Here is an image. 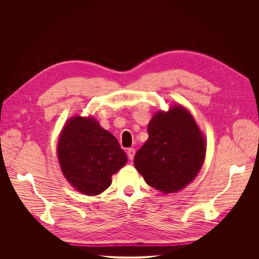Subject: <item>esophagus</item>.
Wrapping results in <instances>:
<instances>
[{"label": "esophagus", "instance_id": "obj_1", "mask_svg": "<svg viewBox=\"0 0 259 259\" xmlns=\"http://www.w3.org/2000/svg\"><path fill=\"white\" fill-rule=\"evenodd\" d=\"M134 155H135V149L134 148H128L127 149V156L130 160L134 159Z\"/></svg>", "mask_w": 259, "mask_h": 259}]
</instances>
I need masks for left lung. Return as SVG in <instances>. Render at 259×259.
I'll use <instances>...</instances> for the list:
<instances>
[{
	"mask_svg": "<svg viewBox=\"0 0 259 259\" xmlns=\"http://www.w3.org/2000/svg\"><path fill=\"white\" fill-rule=\"evenodd\" d=\"M149 138L136 152L134 165L154 189L171 193L197 176L205 158V140L183 107L158 112L148 125Z\"/></svg>",
	"mask_w": 259,
	"mask_h": 259,
	"instance_id": "obj_1",
	"label": "left lung"
}]
</instances>
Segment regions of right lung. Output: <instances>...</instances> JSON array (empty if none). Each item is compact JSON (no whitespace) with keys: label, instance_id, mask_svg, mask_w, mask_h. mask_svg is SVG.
<instances>
[{"label":"right lung","instance_id":"obj_1","mask_svg":"<svg viewBox=\"0 0 259 259\" xmlns=\"http://www.w3.org/2000/svg\"><path fill=\"white\" fill-rule=\"evenodd\" d=\"M57 150L65 177L86 195L105 191L111 185V176L127 161L116 138L93 117L70 120L61 133Z\"/></svg>","mask_w":259,"mask_h":259}]
</instances>
